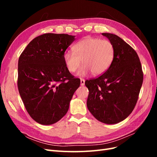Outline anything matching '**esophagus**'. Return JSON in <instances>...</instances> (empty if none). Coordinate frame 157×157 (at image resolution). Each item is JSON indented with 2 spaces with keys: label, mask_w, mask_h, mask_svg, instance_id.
<instances>
[{
  "label": "esophagus",
  "mask_w": 157,
  "mask_h": 157,
  "mask_svg": "<svg viewBox=\"0 0 157 157\" xmlns=\"http://www.w3.org/2000/svg\"><path fill=\"white\" fill-rule=\"evenodd\" d=\"M84 84H85V80L81 78H80V85H81V86H84Z\"/></svg>",
  "instance_id": "34e87169"
}]
</instances>
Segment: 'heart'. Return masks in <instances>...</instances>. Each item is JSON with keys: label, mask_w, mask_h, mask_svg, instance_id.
Masks as SVG:
<instances>
[{"label": "heart", "mask_w": 157, "mask_h": 157, "mask_svg": "<svg viewBox=\"0 0 157 157\" xmlns=\"http://www.w3.org/2000/svg\"><path fill=\"white\" fill-rule=\"evenodd\" d=\"M73 51H66L63 58L66 68L74 73L81 63L77 75L84 76L92 72L94 75L104 73L110 67L115 56L113 42L100 38L87 36L73 47Z\"/></svg>", "instance_id": "obj_1"}]
</instances>
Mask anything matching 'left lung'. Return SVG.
<instances>
[{
    "mask_svg": "<svg viewBox=\"0 0 157 157\" xmlns=\"http://www.w3.org/2000/svg\"><path fill=\"white\" fill-rule=\"evenodd\" d=\"M113 42L115 56L110 67L98 78L85 81L88 88L87 107L97 120L117 124L134 110L138 99L144 73L138 55L121 38L102 33Z\"/></svg>",
    "mask_w": 157,
    "mask_h": 157,
    "instance_id": "obj_1",
    "label": "left lung"
}]
</instances>
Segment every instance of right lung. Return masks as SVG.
<instances>
[{
	"label": "right lung",
	"mask_w": 157,
	"mask_h": 157,
	"mask_svg": "<svg viewBox=\"0 0 157 157\" xmlns=\"http://www.w3.org/2000/svg\"><path fill=\"white\" fill-rule=\"evenodd\" d=\"M74 40L75 36L46 33L31 41L19 58V93L27 113L40 124L63 117L80 86V79L68 71L63 58Z\"/></svg>",
	"instance_id": "1"
}]
</instances>
